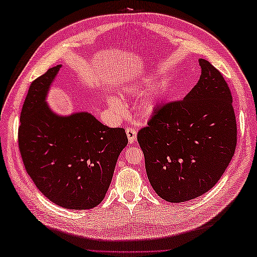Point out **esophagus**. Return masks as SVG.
<instances>
[{"mask_svg":"<svg viewBox=\"0 0 257 257\" xmlns=\"http://www.w3.org/2000/svg\"><path fill=\"white\" fill-rule=\"evenodd\" d=\"M125 134H127V137H128V141L130 144H133L137 139V130L133 127H128L125 129Z\"/></svg>","mask_w":257,"mask_h":257,"instance_id":"obj_1","label":"esophagus"}]
</instances>
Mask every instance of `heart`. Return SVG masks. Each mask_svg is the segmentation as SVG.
<instances>
[{"mask_svg":"<svg viewBox=\"0 0 257 257\" xmlns=\"http://www.w3.org/2000/svg\"><path fill=\"white\" fill-rule=\"evenodd\" d=\"M136 91H137V88H136V86H128L127 88L123 89V94L130 96V95L135 94ZM109 105H110V107L112 109H114V110H116V111H118V112H121L122 109H123V106H122L121 101H120L119 99H117V98H114V97H111L110 99H109Z\"/></svg>","mask_w":257,"mask_h":257,"instance_id":"obj_1","label":"heart"}]
</instances>
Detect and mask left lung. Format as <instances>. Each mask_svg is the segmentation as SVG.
<instances>
[{"mask_svg": "<svg viewBox=\"0 0 257 257\" xmlns=\"http://www.w3.org/2000/svg\"><path fill=\"white\" fill-rule=\"evenodd\" d=\"M199 63L198 84L183 99L158 107L137 136L151 187L174 203L214 187L237 143L230 87L210 62L200 58Z\"/></svg>", "mask_w": 257, "mask_h": 257, "instance_id": "left-lung-1", "label": "left lung"}]
</instances>
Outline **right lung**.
I'll return each instance as SVG.
<instances>
[{
    "label": "right lung",
    "instance_id": "1",
    "mask_svg": "<svg viewBox=\"0 0 257 257\" xmlns=\"http://www.w3.org/2000/svg\"><path fill=\"white\" fill-rule=\"evenodd\" d=\"M59 68L32 81L21 111L19 149L26 172L48 200L88 210L105 198L128 138L123 128H109L88 112L61 117L46 106Z\"/></svg>",
    "mask_w": 257,
    "mask_h": 257
}]
</instances>
